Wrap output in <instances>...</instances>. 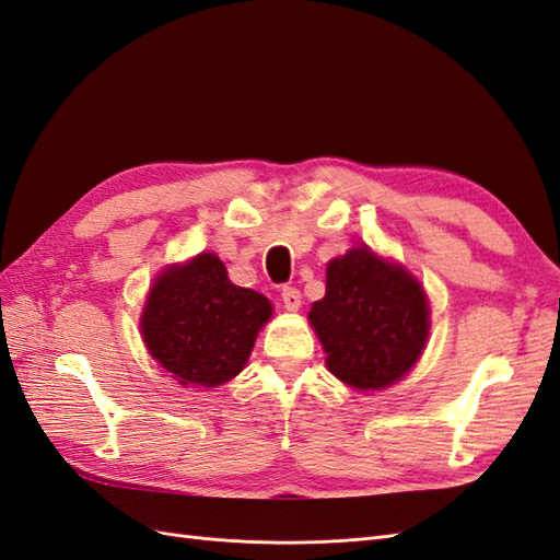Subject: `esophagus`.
Segmentation results:
<instances>
[{
	"instance_id": "1",
	"label": "esophagus",
	"mask_w": 560,
	"mask_h": 560,
	"mask_svg": "<svg viewBox=\"0 0 560 560\" xmlns=\"http://www.w3.org/2000/svg\"><path fill=\"white\" fill-rule=\"evenodd\" d=\"M281 300H283V307L289 312H298L300 305H303V295H300V291L293 289V285H285L281 291Z\"/></svg>"
}]
</instances>
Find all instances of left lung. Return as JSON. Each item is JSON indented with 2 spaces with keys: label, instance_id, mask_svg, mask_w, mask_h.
<instances>
[{
  "label": "left lung",
  "instance_id": "1",
  "mask_svg": "<svg viewBox=\"0 0 560 560\" xmlns=\"http://www.w3.org/2000/svg\"><path fill=\"white\" fill-rule=\"evenodd\" d=\"M310 322L328 371L360 390L402 378L428 338V303L407 269L381 260L366 246L328 262L326 295Z\"/></svg>",
  "mask_w": 560,
  "mask_h": 560
}]
</instances>
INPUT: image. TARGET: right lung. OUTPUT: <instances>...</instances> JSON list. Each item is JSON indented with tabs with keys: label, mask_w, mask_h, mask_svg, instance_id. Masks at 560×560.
Listing matches in <instances>:
<instances>
[{
	"label": "right lung",
	"mask_w": 560,
	"mask_h": 560,
	"mask_svg": "<svg viewBox=\"0 0 560 560\" xmlns=\"http://www.w3.org/2000/svg\"><path fill=\"white\" fill-rule=\"evenodd\" d=\"M271 317L262 293L234 285L218 255L203 253L165 269L143 307V342L182 385L214 388L248 362L257 331Z\"/></svg>",
	"instance_id": "1"
}]
</instances>
